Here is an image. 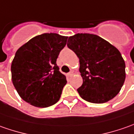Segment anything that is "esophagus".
<instances>
[{"label": "esophagus", "mask_w": 134, "mask_h": 134, "mask_svg": "<svg viewBox=\"0 0 134 134\" xmlns=\"http://www.w3.org/2000/svg\"><path fill=\"white\" fill-rule=\"evenodd\" d=\"M73 73H74V72H73V71H70V72H68V76H72V75H73Z\"/></svg>", "instance_id": "esophagus-1"}]
</instances>
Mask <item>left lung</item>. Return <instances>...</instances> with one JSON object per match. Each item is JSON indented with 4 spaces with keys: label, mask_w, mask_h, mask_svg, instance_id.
<instances>
[{
    "label": "left lung",
    "mask_w": 134,
    "mask_h": 134,
    "mask_svg": "<svg viewBox=\"0 0 134 134\" xmlns=\"http://www.w3.org/2000/svg\"><path fill=\"white\" fill-rule=\"evenodd\" d=\"M67 47L79 58L83 83L77 91L82 99L101 104L119 93L125 79V63L114 46L98 35L78 33L69 37Z\"/></svg>",
    "instance_id": "left-lung-1"
}]
</instances>
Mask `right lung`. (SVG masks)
<instances>
[{
    "label": "right lung",
    "instance_id": "obj_1",
    "mask_svg": "<svg viewBox=\"0 0 134 134\" xmlns=\"http://www.w3.org/2000/svg\"><path fill=\"white\" fill-rule=\"evenodd\" d=\"M67 38L56 33H44L17 50L11 65L12 83L27 103L47 108L59 100L67 79L59 71L56 60Z\"/></svg>",
    "mask_w": 134,
    "mask_h": 134
}]
</instances>
